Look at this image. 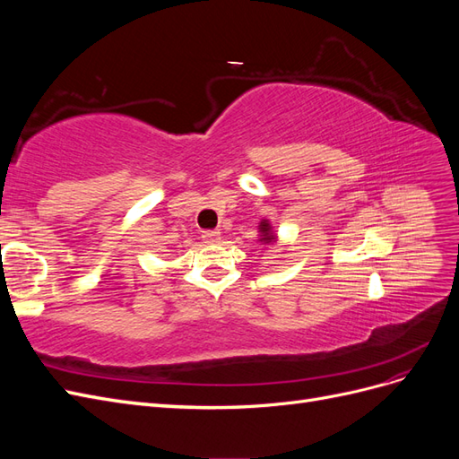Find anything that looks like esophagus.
Here are the masks:
<instances>
[{
  "label": "esophagus",
  "mask_w": 459,
  "mask_h": 459,
  "mask_svg": "<svg viewBox=\"0 0 459 459\" xmlns=\"http://www.w3.org/2000/svg\"><path fill=\"white\" fill-rule=\"evenodd\" d=\"M203 241L204 243H218L220 241V231H216V230L203 231Z\"/></svg>",
  "instance_id": "1"
}]
</instances>
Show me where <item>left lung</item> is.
<instances>
[{
  "label": "left lung",
  "instance_id": "1",
  "mask_svg": "<svg viewBox=\"0 0 459 459\" xmlns=\"http://www.w3.org/2000/svg\"><path fill=\"white\" fill-rule=\"evenodd\" d=\"M258 230H260V243L262 245H270V243H275V235H273V231H272V226H270V221L268 220H262L260 221V226H258Z\"/></svg>",
  "mask_w": 459,
  "mask_h": 459
}]
</instances>
